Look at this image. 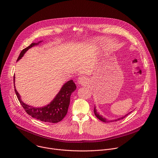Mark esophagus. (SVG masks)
<instances>
[{"mask_svg": "<svg viewBox=\"0 0 158 158\" xmlns=\"http://www.w3.org/2000/svg\"><path fill=\"white\" fill-rule=\"evenodd\" d=\"M78 83L80 84H84L85 83H86L87 81H86V79L84 77V76H81L78 78Z\"/></svg>", "mask_w": 158, "mask_h": 158, "instance_id": "obj_1", "label": "esophagus"}]
</instances>
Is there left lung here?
Masks as SVG:
<instances>
[{
  "instance_id": "left-lung-1",
  "label": "left lung",
  "mask_w": 158,
  "mask_h": 158,
  "mask_svg": "<svg viewBox=\"0 0 158 158\" xmlns=\"http://www.w3.org/2000/svg\"><path fill=\"white\" fill-rule=\"evenodd\" d=\"M94 114H95V116L100 120V121H102V122H104V123H109V121H108L106 118H103L102 116H101V115H99V114L98 113V112H97V110H96V107H94ZM131 113V112H130ZM129 114H126V115H125L124 117H123V118H119V119H116V120H115L114 121H118V120H120V119H124L125 117H126V116H127Z\"/></svg>"
}]
</instances>
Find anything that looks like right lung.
Segmentation results:
<instances>
[{
  "label": "right lung",
  "mask_w": 158,
  "mask_h": 158,
  "mask_svg": "<svg viewBox=\"0 0 158 158\" xmlns=\"http://www.w3.org/2000/svg\"><path fill=\"white\" fill-rule=\"evenodd\" d=\"M41 41L38 43H32L29 46L22 50L20 53L17 61L23 57L24 54L29 49L36 46ZM14 82L15 76H14ZM14 88L18 100L29 116L41 121L56 123L62 120L67 114L70 103V97L71 94L76 90V85L73 80L67 81L63 85L53 101L46 106L42 107H34L24 103L20 99V95L17 91L15 85Z\"/></svg>",
  "instance_id": "1"
}]
</instances>
